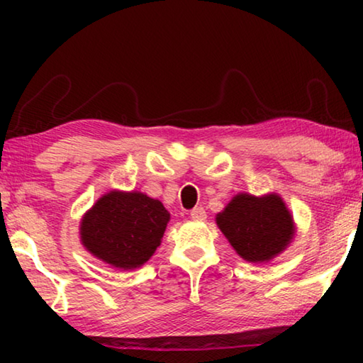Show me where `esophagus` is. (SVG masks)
I'll list each match as a JSON object with an SVG mask.
<instances>
[{"mask_svg": "<svg viewBox=\"0 0 363 363\" xmlns=\"http://www.w3.org/2000/svg\"><path fill=\"white\" fill-rule=\"evenodd\" d=\"M190 216H192L194 219H200V220L206 219V214L203 211V208H195V210H192V213H190Z\"/></svg>", "mask_w": 363, "mask_h": 363, "instance_id": "1", "label": "esophagus"}]
</instances>
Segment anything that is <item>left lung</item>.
<instances>
[{"mask_svg": "<svg viewBox=\"0 0 363 363\" xmlns=\"http://www.w3.org/2000/svg\"><path fill=\"white\" fill-rule=\"evenodd\" d=\"M169 211L140 190H108L83 214L79 240L97 259L133 270L150 259L162 243Z\"/></svg>", "mask_w": 363, "mask_h": 363, "instance_id": "left-lung-1", "label": "left lung"}]
</instances>
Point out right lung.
Listing matches in <instances>:
<instances>
[{"label":"right lung","mask_w":363,"mask_h":363,"mask_svg":"<svg viewBox=\"0 0 363 363\" xmlns=\"http://www.w3.org/2000/svg\"><path fill=\"white\" fill-rule=\"evenodd\" d=\"M216 224L235 253L248 262H267L290 247L296 225L291 211L279 194L261 196L237 194Z\"/></svg>","instance_id":"right-lung-1"}]
</instances>
